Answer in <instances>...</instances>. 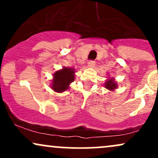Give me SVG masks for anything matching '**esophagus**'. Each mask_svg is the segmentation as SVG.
Masks as SVG:
<instances>
[{"label": "esophagus", "mask_w": 158, "mask_h": 158, "mask_svg": "<svg viewBox=\"0 0 158 158\" xmlns=\"http://www.w3.org/2000/svg\"><path fill=\"white\" fill-rule=\"evenodd\" d=\"M88 68H94V67H95V62L93 61H90L89 62H88Z\"/></svg>", "instance_id": "esophagus-1"}]
</instances>
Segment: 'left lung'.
<instances>
[{
  "label": "left lung",
  "mask_w": 158,
  "mask_h": 158,
  "mask_svg": "<svg viewBox=\"0 0 158 158\" xmlns=\"http://www.w3.org/2000/svg\"><path fill=\"white\" fill-rule=\"evenodd\" d=\"M105 88L106 89H108L109 91H114L116 89H117L118 88V84H117V81H115V79L113 77H107L105 81L104 84Z\"/></svg>",
  "instance_id": "1"
}]
</instances>
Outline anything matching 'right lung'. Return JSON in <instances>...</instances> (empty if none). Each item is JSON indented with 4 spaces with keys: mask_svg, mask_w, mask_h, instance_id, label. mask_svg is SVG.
I'll list each match as a JSON object with an SVG mask.
<instances>
[{
    "mask_svg": "<svg viewBox=\"0 0 158 158\" xmlns=\"http://www.w3.org/2000/svg\"><path fill=\"white\" fill-rule=\"evenodd\" d=\"M76 70L73 68L63 67L52 74L50 86L56 93H63L70 88V85L75 79Z\"/></svg>",
    "mask_w": 158,
    "mask_h": 158,
    "instance_id": "right-lung-1",
    "label": "right lung"
}]
</instances>
